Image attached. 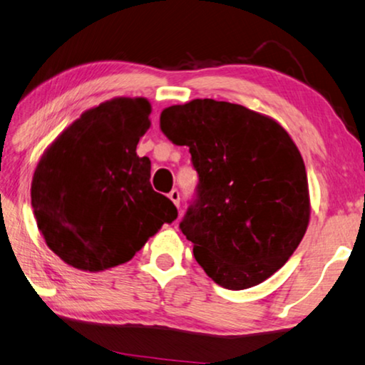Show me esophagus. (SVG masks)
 Instances as JSON below:
<instances>
[{"label": "esophagus", "instance_id": "1", "mask_svg": "<svg viewBox=\"0 0 365 365\" xmlns=\"http://www.w3.org/2000/svg\"><path fill=\"white\" fill-rule=\"evenodd\" d=\"M168 197L173 200V204H175L176 207H179V200H181V195H179V190L178 189H173L171 192L168 194Z\"/></svg>", "mask_w": 365, "mask_h": 365}]
</instances>
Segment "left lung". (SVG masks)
Masks as SVG:
<instances>
[{
  "label": "left lung",
  "mask_w": 365,
  "mask_h": 365,
  "mask_svg": "<svg viewBox=\"0 0 365 365\" xmlns=\"http://www.w3.org/2000/svg\"><path fill=\"white\" fill-rule=\"evenodd\" d=\"M160 125L189 147L197 202L181 230L215 284L243 290L277 272L307 232L305 163L287 130L245 106L192 99L163 109Z\"/></svg>",
  "instance_id": "1"
}]
</instances>
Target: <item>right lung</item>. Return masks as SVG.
Wrapping results in <instances>:
<instances>
[{
	"instance_id": "add662e5",
	"label": "right lung",
	"mask_w": 365,
	"mask_h": 365,
	"mask_svg": "<svg viewBox=\"0 0 365 365\" xmlns=\"http://www.w3.org/2000/svg\"><path fill=\"white\" fill-rule=\"evenodd\" d=\"M145 98H112L83 112L48 145L32 176L31 202L50 250L80 271L130 261L178 217L150 184L151 163L137 155L148 130Z\"/></svg>"
}]
</instances>
